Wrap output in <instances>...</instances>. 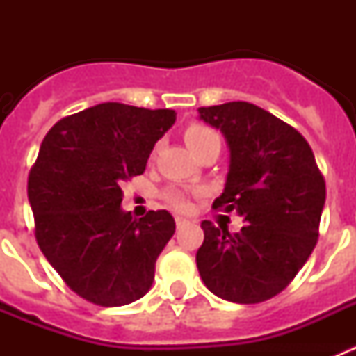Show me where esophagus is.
Wrapping results in <instances>:
<instances>
[{
  "instance_id": "34e87169",
  "label": "esophagus",
  "mask_w": 356,
  "mask_h": 356,
  "mask_svg": "<svg viewBox=\"0 0 356 356\" xmlns=\"http://www.w3.org/2000/svg\"><path fill=\"white\" fill-rule=\"evenodd\" d=\"M191 225V221H188V219H185V217H176V226H178V229L180 228H185V226H188Z\"/></svg>"
}]
</instances>
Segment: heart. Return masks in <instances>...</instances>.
I'll return each instance as SVG.
<instances>
[{"label":"heart","mask_w":356,"mask_h":356,"mask_svg":"<svg viewBox=\"0 0 356 356\" xmlns=\"http://www.w3.org/2000/svg\"><path fill=\"white\" fill-rule=\"evenodd\" d=\"M185 144L188 146V149L193 151L194 155H200L201 151L209 149V147H217L221 149V137L209 127H203V124H191L187 130L184 131ZM165 200H168L169 205L176 210H188L191 203H188V197L185 196L180 191H169L165 194Z\"/></svg>","instance_id":"heart-1"}]
</instances>
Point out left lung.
I'll return each instance as SVG.
<instances>
[{
  "mask_svg": "<svg viewBox=\"0 0 356 356\" xmlns=\"http://www.w3.org/2000/svg\"><path fill=\"white\" fill-rule=\"evenodd\" d=\"M229 149L225 191L213 209L244 217L241 232L201 222L197 271L210 292L232 303H260L284 291L316 248L325 178L303 135L246 102L201 106Z\"/></svg>",
  "mask_w": 356,
  "mask_h": 356,
  "instance_id": "left-lung-1",
  "label": "left lung"
}]
</instances>
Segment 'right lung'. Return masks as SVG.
Masks as SVG:
<instances>
[{"mask_svg": "<svg viewBox=\"0 0 356 356\" xmlns=\"http://www.w3.org/2000/svg\"><path fill=\"white\" fill-rule=\"evenodd\" d=\"M175 110L102 103L60 119L40 144L28 176L35 237L71 291L99 307L140 300L159 254L175 234L168 210L131 219L122 181L143 175Z\"/></svg>", "mask_w": 356, "mask_h": 356, "instance_id": "1", "label": "right lung"}]
</instances>
